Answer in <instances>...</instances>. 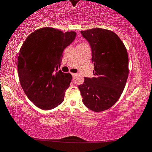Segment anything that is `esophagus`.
Listing matches in <instances>:
<instances>
[{
	"mask_svg": "<svg viewBox=\"0 0 152 152\" xmlns=\"http://www.w3.org/2000/svg\"><path fill=\"white\" fill-rule=\"evenodd\" d=\"M71 75H72V76H73V77H74L76 75V73H71Z\"/></svg>",
	"mask_w": 152,
	"mask_h": 152,
	"instance_id": "1",
	"label": "esophagus"
}]
</instances>
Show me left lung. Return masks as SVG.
<instances>
[{"label":"left lung","instance_id":"1","mask_svg":"<svg viewBox=\"0 0 152 152\" xmlns=\"http://www.w3.org/2000/svg\"><path fill=\"white\" fill-rule=\"evenodd\" d=\"M81 34L91 47L94 77H84L79 89L83 104L99 112L112 107L120 97L128 77V55L123 42L113 31L95 28Z\"/></svg>","mask_w":152,"mask_h":152}]
</instances>
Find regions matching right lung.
I'll list each match as a JSON object with an SVG mask.
<instances>
[{"label":"right lung","mask_w":152,"mask_h":152,"mask_svg":"<svg viewBox=\"0 0 152 152\" xmlns=\"http://www.w3.org/2000/svg\"><path fill=\"white\" fill-rule=\"evenodd\" d=\"M75 37L74 31L64 33L54 28H42L32 33L20 48L17 69L21 87L41 110H52L63 102L72 75L58 69L64 49Z\"/></svg>","instance_id":"add662e5"}]
</instances>
